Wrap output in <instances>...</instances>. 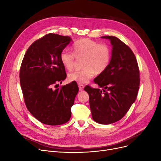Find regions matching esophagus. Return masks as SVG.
<instances>
[{
	"label": "esophagus",
	"mask_w": 161,
	"mask_h": 161,
	"mask_svg": "<svg viewBox=\"0 0 161 161\" xmlns=\"http://www.w3.org/2000/svg\"><path fill=\"white\" fill-rule=\"evenodd\" d=\"M78 86H79V91H82V90H83V89H84V87H85V86L82 85V84H81V83L78 84Z\"/></svg>",
	"instance_id": "1"
}]
</instances>
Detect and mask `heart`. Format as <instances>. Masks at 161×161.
I'll list each match as a JSON object with an SVG mask.
<instances>
[{"label":"heart","instance_id":"obj_1","mask_svg":"<svg viewBox=\"0 0 161 161\" xmlns=\"http://www.w3.org/2000/svg\"><path fill=\"white\" fill-rule=\"evenodd\" d=\"M72 53L63 50L60 54V60L66 70H70L75 66V58H83V69L70 72L68 79L70 82L85 83L94 76L95 72L101 74L108 67L111 58L109 46L106 43H98L88 38L76 41L72 46Z\"/></svg>","mask_w":161,"mask_h":161}]
</instances>
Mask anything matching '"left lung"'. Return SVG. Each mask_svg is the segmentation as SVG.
<instances>
[{
    "instance_id": "obj_1",
    "label": "left lung",
    "mask_w": 161,
    "mask_h": 161,
    "mask_svg": "<svg viewBox=\"0 0 161 161\" xmlns=\"http://www.w3.org/2000/svg\"><path fill=\"white\" fill-rule=\"evenodd\" d=\"M112 46L111 61L107 69L94 79L99 89L86 86L89 95L92 118L101 124H110L126 114L137 97L140 72L130 48L114 36H103Z\"/></svg>"
}]
</instances>
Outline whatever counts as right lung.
<instances>
[{
  "mask_svg": "<svg viewBox=\"0 0 161 161\" xmlns=\"http://www.w3.org/2000/svg\"><path fill=\"white\" fill-rule=\"evenodd\" d=\"M71 41L69 36L47 34L32 43L22 61L19 78L24 101L31 114L44 124L61 125L70 118L77 84L53 88L66 78L60 54Z\"/></svg>",
  "mask_w": 161,
  "mask_h": 161,
  "instance_id": "obj_1",
  "label": "right lung"
}]
</instances>
